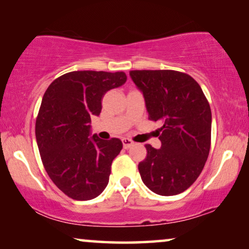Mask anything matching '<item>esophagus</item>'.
Instances as JSON below:
<instances>
[{
    "instance_id": "obj_1",
    "label": "esophagus",
    "mask_w": 249,
    "mask_h": 249,
    "mask_svg": "<svg viewBox=\"0 0 249 249\" xmlns=\"http://www.w3.org/2000/svg\"><path fill=\"white\" fill-rule=\"evenodd\" d=\"M122 142H123V147H124L125 149H128V148L131 147V145L134 144V142L132 141L131 139H128V138L122 139Z\"/></svg>"
}]
</instances>
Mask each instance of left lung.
<instances>
[{"mask_svg":"<svg viewBox=\"0 0 249 249\" xmlns=\"http://www.w3.org/2000/svg\"><path fill=\"white\" fill-rule=\"evenodd\" d=\"M130 76L143 94L149 119L163 124L161 147L145 144L147 157L138 166L142 181L160 196L181 194L197 180L210 154V104L183 72L132 71Z\"/></svg>","mask_w":249,"mask_h":249,"instance_id":"left-lung-1","label":"left lung"}]
</instances>
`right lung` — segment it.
Segmentation results:
<instances>
[{
  "label": "right lung",
  "instance_id": "right-lung-1",
  "mask_svg": "<svg viewBox=\"0 0 249 249\" xmlns=\"http://www.w3.org/2000/svg\"><path fill=\"white\" fill-rule=\"evenodd\" d=\"M126 78L123 71H71L43 95L35 126L38 150L50 178L72 199H93L107 187L123 143L92 134L91 117L100 115L104 95Z\"/></svg>",
  "mask_w": 249,
  "mask_h": 249
}]
</instances>
